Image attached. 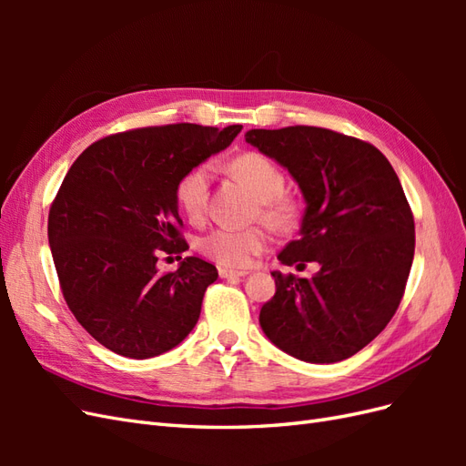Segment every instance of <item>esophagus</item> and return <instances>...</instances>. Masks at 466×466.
<instances>
[{
  "mask_svg": "<svg viewBox=\"0 0 466 466\" xmlns=\"http://www.w3.org/2000/svg\"><path fill=\"white\" fill-rule=\"evenodd\" d=\"M248 272L245 270H229V268H219V278L231 279V278H245Z\"/></svg>",
  "mask_w": 466,
  "mask_h": 466,
  "instance_id": "1",
  "label": "esophagus"
}]
</instances>
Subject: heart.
I'll use <instances>...</instances> for the list:
<instances>
[{
    "instance_id": "obj_1",
    "label": "heart",
    "mask_w": 466,
    "mask_h": 466,
    "mask_svg": "<svg viewBox=\"0 0 466 466\" xmlns=\"http://www.w3.org/2000/svg\"><path fill=\"white\" fill-rule=\"evenodd\" d=\"M231 168L260 200V216L268 225L276 229L293 228L299 209L298 204L284 196L286 178L270 159L260 153H245L231 163ZM209 175V165H198L177 185V202L190 221H200L206 214ZM268 243L270 235L264 228H218L200 238V250L219 266L247 268Z\"/></svg>"
}]
</instances>
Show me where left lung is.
Here are the masks:
<instances>
[{
  "mask_svg": "<svg viewBox=\"0 0 466 466\" xmlns=\"http://www.w3.org/2000/svg\"><path fill=\"white\" fill-rule=\"evenodd\" d=\"M247 144L298 182L305 214L286 266L317 262L313 278L281 276L260 309L274 346L307 363L348 360L399 309L414 260V218L400 180L371 144L315 126L248 130Z\"/></svg>",
  "mask_w": 466,
  "mask_h": 466,
  "instance_id": "obj_1",
  "label": "left lung"
}]
</instances>
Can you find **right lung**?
Listing matches in <instances>:
<instances>
[{
  "label": "right lung",
  "mask_w": 466,
  "mask_h": 466,
  "mask_svg": "<svg viewBox=\"0 0 466 466\" xmlns=\"http://www.w3.org/2000/svg\"><path fill=\"white\" fill-rule=\"evenodd\" d=\"M241 130L139 128L98 139L69 168L50 208L48 243L66 303L98 344L147 360L192 332L216 266L187 257L161 274L157 252L188 250L177 229V185Z\"/></svg>",
  "instance_id": "1"
}]
</instances>
